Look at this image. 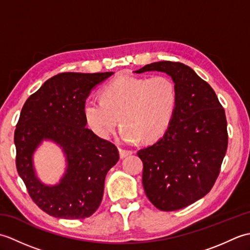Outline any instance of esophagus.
<instances>
[{"mask_svg": "<svg viewBox=\"0 0 250 250\" xmlns=\"http://www.w3.org/2000/svg\"><path fill=\"white\" fill-rule=\"evenodd\" d=\"M119 155H120V158H121V159H125V158H126L128 156L132 155V151L122 149V148H119Z\"/></svg>", "mask_w": 250, "mask_h": 250, "instance_id": "esophagus-1", "label": "esophagus"}]
</instances>
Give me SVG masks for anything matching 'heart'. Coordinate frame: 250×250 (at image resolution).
<instances>
[{
	"label": "heart",
	"mask_w": 250,
	"mask_h": 250,
	"mask_svg": "<svg viewBox=\"0 0 250 250\" xmlns=\"http://www.w3.org/2000/svg\"><path fill=\"white\" fill-rule=\"evenodd\" d=\"M177 105V89L171 78L120 76L106 84L102 100H88L83 118L101 139H108L120 121L118 139L135 144L143 137L156 140L168 128Z\"/></svg>",
	"instance_id": "b5f03b06"
}]
</instances>
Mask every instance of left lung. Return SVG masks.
I'll return each instance as SVG.
<instances>
[{"mask_svg": "<svg viewBox=\"0 0 250 250\" xmlns=\"http://www.w3.org/2000/svg\"><path fill=\"white\" fill-rule=\"evenodd\" d=\"M162 72L177 89V105L163 136L139 150L143 187L160 210L182 209L209 192L228 147L225 109L208 83L179 62L160 61L134 73Z\"/></svg>", "mask_w": 250, "mask_h": 250, "instance_id": "1", "label": "left lung"}]
</instances>
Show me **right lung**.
Returning <instances> with one entry per match:
<instances>
[{"label": "right lung", "mask_w": 250, "mask_h": 250, "mask_svg": "<svg viewBox=\"0 0 250 250\" xmlns=\"http://www.w3.org/2000/svg\"><path fill=\"white\" fill-rule=\"evenodd\" d=\"M61 73L26 100L15 131L16 167L30 196L45 213L83 219L99 208L106 174L119 160L117 147L86 128L83 105L92 89L113 75ZM44 141L62 150L66 169L56 184L37 176L34 153Z\"/></svg>", "instance_id": "add662e5"}]
</instances>
